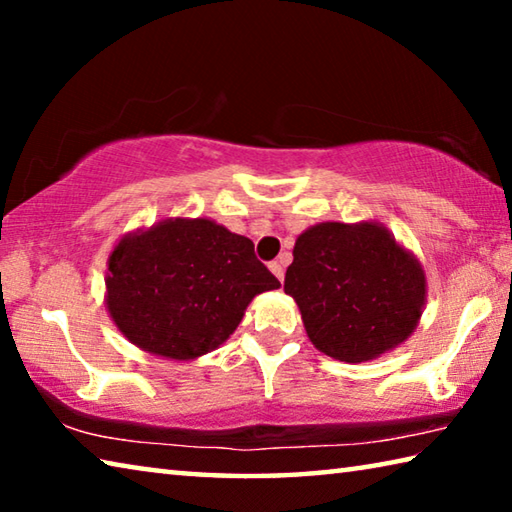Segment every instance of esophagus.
<instances>
[{"label": "esophagus", "mask_w": 512, "mask_h": 512, "mask_svg": "<svg viewBox=\"0 0 512 512\" xmlns=\"http://www.w3.org/2000/svg\"><path fill=\"white\" fill-rule=\"evenodd\" d=\"M268 268H271V273L277 277V280H284V264L282 262H271L268 264Z\"/></svg>", "instance_id": "1"}]
</instances>
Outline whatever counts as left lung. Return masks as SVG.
<instances>
[{"mask_svg": "<svg viewBox=\"0 0 512 512\" xmlns=\"http://www.w3.org/2000/svg\"><path fill=\"white\" fill-rule=\"evenodd\" d=\"M284 293L309 341L327 357L361 363L402 345L427 302L420 259L377 221H325L298 235Z\"/></svg>", "mask_w": 512, "mask_h": 512, "instance_id": "obj_1", "label": "left lung"}]
</instances>
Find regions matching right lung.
I'll use <instances>...</instances> for the list:
<instances>
[{"instance_id": "obj_1", "label": "right lung", "mask_w": 512, "mask_h": 512, "mask_svg": "<svg viewBox=\"0 0 512 512\" xmlns=\"http://www.w3.org/2000/svg\"><path fill=\"white\" fill-rule=\"evenodd\" d=\"M277 277L248 237L212 219L171 216L121 237L108 255L106 309L142 352L194 361L230 339Z\"/></svg>"}]
</instances>
